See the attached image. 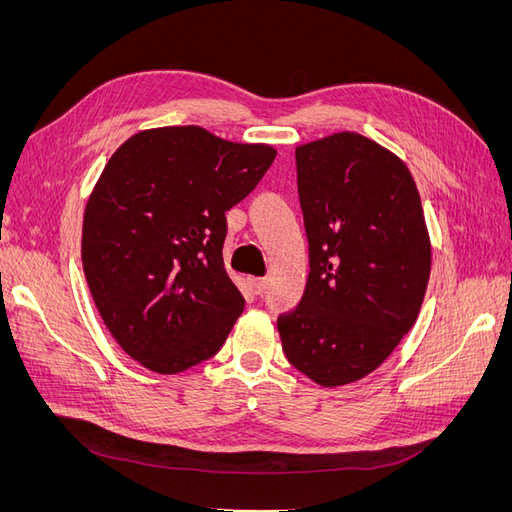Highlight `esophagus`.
<instances>
[{"mask_svg": "<svg viewBox=\"0 0 512 512\" xmlns=\"http://www.w3.org/2000/svg\"><path fill=\"white\" fill-rule=\"evenodd\" d=\"M252 284V290L256 292V294H262L267 290V277H254V280L250 282Z\"/></svg>", "mask_w": 512, "mask_h": 512, "instance_id": "obj_1", "label": "esophagus"}]
</instances>
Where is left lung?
Here are the masks:
<instances>
[{
	"instance_id": "1",
	"label": "left lung",
	"mask_w": 512,
	"mask_h": 512,
	"mask_svg": "<svg viewBox=\"0 0 512 512\" xmlns=\"http://www.w3.org/2000/svg\"><path fill=\"white\" fill-rule=\"evenodd\" d=\"M294 156L309 277L277 329L301 374L342 386L380 367L421 312L431 271L425 215L408 166L361 134L339 132Z\"/></svg>"
}]
</instances>
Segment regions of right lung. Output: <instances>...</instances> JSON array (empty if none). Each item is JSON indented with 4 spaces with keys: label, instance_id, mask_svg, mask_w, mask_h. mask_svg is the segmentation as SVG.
Instances as JSON below:
<instances>
[{
    "label": "right lung",
    "instance_id": "add662e5",
    "mask_svg": "<svg viewBox=\"0 0 512 512\" xmlns=\"http://www.w3.org/2000/svg\"><path fill=\"white\" fill-rule=\"evenodd\" d=\"M275 160L198 126L138 132L108 160L83 220V269L134 361L179 374L218 352L245 299L224 269L226 211Z\"/></svg>",
    "mask_w": 512,
    "mask_h": 512
}]
</instances>
